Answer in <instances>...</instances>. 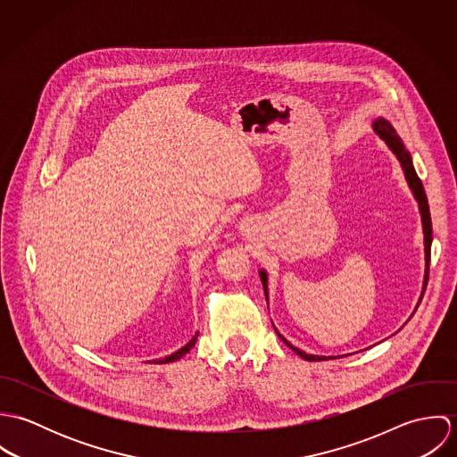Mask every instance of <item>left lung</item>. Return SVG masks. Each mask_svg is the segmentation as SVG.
Instances as JSON below:
<instances>
[{"instance_id": "1", "label": "left lung", "mask_w": 457, "mask_h": 457, "mask_svg": "<svg viewBox=\"0 0 457 457\" xmlns=\"http://www.w3.org/2000/svg\"><path fill=\"white\" fill-rule=\"evenodd\" d=\"M371 129L373 131L387 144V147L391 149L392 154L397 158L401 169H403V174H404V179L408 183V188L411 190V195L415 198L417 205H419V212H420V220H422V234H424V253H426V270H424V283H422V295H424V288L428 285V276H429V259H431V243H433V227H431V214H429V205H428V196L424 192V187L413 169V163H411V156L410 153L406 151L403 140L399 138V135L394 130L391 123L386 120V118H377L373 120L371 123ZM259 276L262 279V287H263V294H265V299L269 303V276H267V270L261 269L259 270ZM276 330V328H274ZM276 334L279 336V339L285 341V345L288 348H292L299 357H303L304 361H327V359H336V355H313V353H306L303 352L301 348L294 346L290 341H287L278 330ZM345 357V355H343Z\"/></svg>"}]
</instances>
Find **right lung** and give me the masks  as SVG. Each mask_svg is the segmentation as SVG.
Here are the masks:
<instances>
[{"mask_svg":"<svg viewBox=\"0 0 457 457\" xmlns=\"http://www.w3.org/2000/svg\"><path fill=\"white\" fill-rule=\"evenodd\" d=\"M196 337H198V332H195V336L185 345V346H181L178 352H174V353H170V355H167V357H163V359H154V361H147L149 364H167V362H174V361H179L183 355H187L194 346H195Z\"/></svg>","mask_w":457,"mask_h":457,"instance_id":"obj_1","label":"right lung"}]
</instances>
